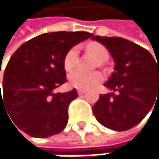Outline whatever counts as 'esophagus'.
Segmentation results:
<instances>
[{"mask_svg":"<svg viewBox=\"0 0 159 159\" xmlns=\"http://www.w3.org/2000/svg\"><path fill=\"white\" fill-rule=\"evenodd\" d=\"M77 93H78V95H83V94L85 93V90H84V89H78L77 90Z\"/></svg>","mask_w":159,"mask_h":159,"instance_id":"esophagus-1","label":"esophagus"}]
</instances>
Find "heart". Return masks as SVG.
<instances>
[{
	"instance_id": "b5f03b06",
	"label": "heart",
	"mask_w": 159,
	"mask_h": 159,
	"mask_svg": "<svg viewBox=\"0 0 159 159\" xmlns=\"http://www.w3.org/2000/svg\"><path fill=\"white\" fill-rule=\"evenodd\" d=\"M87 49L99 61H104L109 57L108 49L102 44L98 42H90L87 44ZM78 57V47H73L68 50L64 56L63 66L66 71H72L77 63ZM69 84L72 87L78 89H87L97 84L102 80V75L98 72H84L82 70H77L72 73L69 77Z\"/></svg>"
}]
</instances>
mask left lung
Returning <instances> with one entry per match:
<instances>
[{"label":"left lung","mask_w":159,"mask_h":159,"mask_svg":"<svg viewBox=\"0 0 159 159\" xmlns=\"http://www.w3.org/2000/svg\"><path fill=\"white\" fill-rule=\"evenodd\" d=\"M92 39L108 48L115 62L112 75L104 84L113 92L100 95L93 113L111 130H129L159 99V63L148 50L122 38L96 36Z\"/></svg>","instance_id":"obj_1"}]
</instances>
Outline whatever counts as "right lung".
Here are the masks:
<instances>
[{
    "mask_svg": "<svg viewBox=\"0 0 159 159\" xmlns=\"http://www.w3.org/2000/svg\"><path fill=\"white\" fill-rule=\"evenodd\" d=\"M93 36L82 31L45 33L17 48L4 71L3 97L0 91V105L17 128L36 138L49 137L65 128L68 107L78 95L75 89L67 93H54V89L66 82L65 54Z\"/></svg>",
    "mask_w": 159,
    "mask_h": 159,
    "instance_id": "add662e5",
    "label": "right lung"
}]
</instances>
